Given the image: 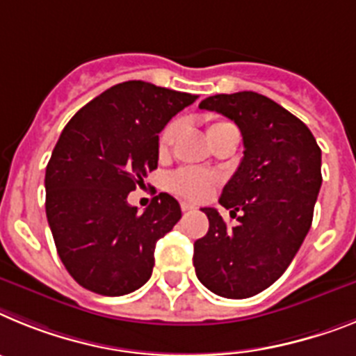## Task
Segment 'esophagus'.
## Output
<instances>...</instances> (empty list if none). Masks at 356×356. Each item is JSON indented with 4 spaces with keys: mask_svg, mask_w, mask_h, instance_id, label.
I'll list each match as a JSON object with an SVG mask.
<instances>
[{
    "mask_svg": "<svg viewBox=\"0 0 356 356\" xmlns=\"http://www.w3.org/2000/svg\"><path fill=\"white\" fill-rule=\"evenodd\" d=\"M181 209L184 213H188V211H193V209H195V206H193V204H190V202H181Z\"/></svg>",
    "mask_w": 356,
    "mask_h": 356,
    "instance_id": "obj_1",
    "label": "esophagus"
}]
</instances>
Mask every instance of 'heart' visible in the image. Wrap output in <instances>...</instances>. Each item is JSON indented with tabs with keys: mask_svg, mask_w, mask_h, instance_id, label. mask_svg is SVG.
<instances>
[{
	"mask_svg": "<svg viewBox=\"0 0 356 356\" xmlns=\"http://www.w3.org/2000/svg\"><path fill=\"white\" fill-rule=\"evenodd\" d=\"M229 125L227 122H211L208 125V134L218 131L222 127ZM179 125L177 123H170L165 127V131L161 132L159 136V152L165 154L168 152L172 143H174L175 136H177ZM216 184V179L213 175L200 172L195 168H184L179 170L177 174L170 177V188L179 193V195L186 197L191 200H204L206 197L211 195L213 188Z\"/></svg>",
	"mask_w": 356,
	"mask_h": 356,
	"instance_id": "obj_1",
	"label": "heart"
}]
</instances>
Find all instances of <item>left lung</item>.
Returning <instances> with one entry per match:
<instances>
[{
  "instance_id": "1",
  "label": "left lung",
  "mask_w": 356,
  "mask_h": 356,
  "mask_svg": "<svg viewBox=\"0 0 356 356\" xmlns=\"http://www.w3.org/2000/svg\"><path fill=\"white\" fill-rule=\"evenodd\" d=\"M199 107L236 123L243 157L218 200L233 218L241 211L238 224L227 227L216 209L204 208L209 229L193 243V265L216 296L251 298L286 270L310 231L321 148L301 120L258 92L215 95Z\"/></svg>"
}]
</instances>
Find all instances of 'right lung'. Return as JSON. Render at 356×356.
<instances>
[{
    "mask_svg": "<svg viewBox=\"0 0 356 356\" xmlns=\"http://www.w3.org/2000/svg\"><path fill=\"white\" fill-rule=\"evenodd\" d=\"M195 100L129 80L64 127L46 166V216L58 258L80 286L114 298L150 280L157 240L177 224L181 206L159 193L138 213L127 197L157 168L159 132Z\"/></svg>",
    "mask_w": 356,
    "mask_h": 356,
    "instance_id": "1",
    "label": "right lung"
}]
</instances>
